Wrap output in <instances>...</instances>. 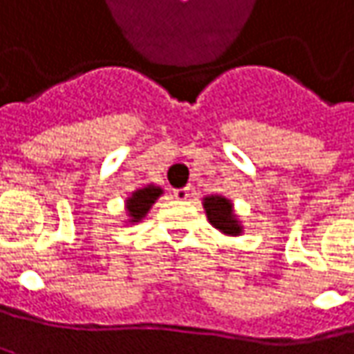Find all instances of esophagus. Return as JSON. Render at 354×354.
<instances>
[{"label":"esophagus","mask_w":354,"mask_h":354,"mask_svg":"<svg viewBox=\"0 0 354 354\" xmlns=\"http://www.w3.org/2000/svg\"><path fill=\"white\" fill-rule=\"evenodd\" d=\"M173 197L179 199V201H185L189 197V187H181V189L173 191Z\"/></svg>","instance_id":"34e87169"}]
</instances>
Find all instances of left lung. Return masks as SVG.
Segmentation results:
<instances>
[{"mask_svg":"<svg viewBox=\"0 0 354 354\" xmlns=\"http://www.w3.org/2000/svg\"><path fill=\"white\" fill-rule=\"evenodd\" d=\"M203 207L207 212L209 221L214 223L217 230H221L223 234H230V236L240 234V223L236 221V217L232 214V203L225 197H205Z\"/></svg>","mask_w":354,"mask_h":354,"instance_id":"left-lung-1","label":"left lung"}]
</instances>
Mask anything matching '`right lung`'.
<instances>
[{"label": "right lung", "instance_id": "add662e5", "mask_svg": "<svg viewBox=\"0 0 354 354\" xmlns=\"http://www.w3.org/2000/svg\"><path fill=\"white\" fill-rule=\"evenodd\" d=\"M161 195L159 187H145L133 193V197L129 199L127 207H129V214L133 217V221H139L142 215L149 212V207L155 203V199Z\"/></svg>", "mask_w": 354, "mask_h": 354}]
</instances>
